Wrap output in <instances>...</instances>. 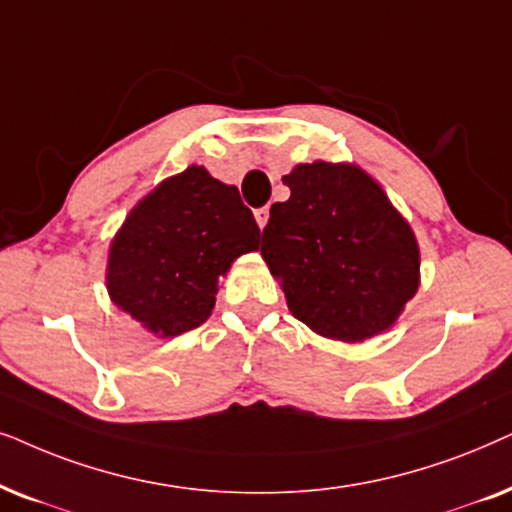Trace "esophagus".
<instances>
[{"label":"esophagus","mask_w":512,"mask_h":512,"mask_svg":"<svg viewBox=\"0 0 512 512\" xmlns=\"http://www.w3.org/2000/svg\"><path fill=\"white\" fill-rule=\"evenodd\" d=\"M255 220H257V224H260V229L267 227V222H269V208H257V210H255Z\"/></svg>","instance_id":"34e87169"}]
</instances>
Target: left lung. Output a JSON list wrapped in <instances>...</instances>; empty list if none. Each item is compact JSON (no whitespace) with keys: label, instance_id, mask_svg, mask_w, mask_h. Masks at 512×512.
I'll return each instance as SVG.
<instances>
[{"label":"left lung","instance_id":"left-lung-1","mask_svg":"<svg viewBox=\"0 0 512 512\" xmlns=\"http://www.w3.org/2000/svg\"><path fill=\"white\" fill-rule=\"evenodd\" d=\"M271 206L262 257L288 309L318 335L363 342L398 320L419 288V245L377 182L351 163H299Z\"/></svg>","mask_w":512,"mask_h":512}]
</instances>
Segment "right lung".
Masks as SVG:
<instances>
[{
  "label": "right lung",
  "mask_w": 512,
  "mask_h": 512,
  "mask_svg": "<svg viewBox=\"0 0 512 512\" xmlns=\"http://www.w3.org/2000/svg\"><path fill=\"white\" fill-rule=\"evenodd\" d=\"M257 248L260 227L238 189L189 166L147 194L114 236L109 297L154 335L177 337L206 323L220 276Z\"/></svg>",
  "instance_id": "right-lung-1"
}]
</instances>
